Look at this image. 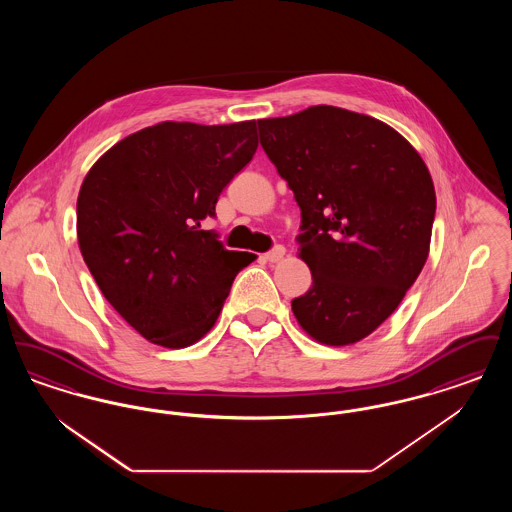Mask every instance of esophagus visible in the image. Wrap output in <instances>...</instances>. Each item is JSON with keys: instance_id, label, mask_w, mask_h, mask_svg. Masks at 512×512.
I'll list each match as a JSON object with an SVG mask.
<instances>
[{"instance_id": "34e87169", "label": "esophagus", "mask_w": 512, "mask_h": 512, "mask_svg": "<svg viewBox=\"0 0 512 512\" xmlns=\"http://www.w3.org/2000/svg\"><path fill=\"white\" fill-rule=\"evenodd\" d=\"M284 255H286V249L282 245H276L272 251H268L265 259H267L268 263H278V261L284 259Z\"/></svg>"}]
</instances>
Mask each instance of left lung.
Listing matches in <instances>:
<instances>
[{
	"mask_svg": "<svg viewBox=\"0 0 512 512\" xmlns=\"http://www.w3.org/2000/svg\"><path fill=\"white\" fill-rule=\"evenodd\" d=\"M261 146L301 209L297 257L313 276L292 301L322 345L370 336L424 267L436 190L418 151L390 124L332 105L259 119Z\"/></svg>",
	"mask_w": 512,
	"mask_h": 512,
	"instance_id": "obj_1",
	"label": "left lung"
}]
</instances>
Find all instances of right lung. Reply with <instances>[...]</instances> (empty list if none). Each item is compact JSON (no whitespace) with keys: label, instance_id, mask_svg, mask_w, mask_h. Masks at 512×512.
<instances>
[{"label":"right lung","instance_id":"add662e5","mask_svg":"<svg viewBox=\"0 0 512 512\" xmlns=\"http://www.w3.org/2000/svg\"><path fill=\"white\" fill-rule=\"evenodd\" d=\"M255 121H165L107 149L76 199L80 253L113 309L147 341L182 349L217 322L255 257L224 249L203 220L253 159Z\"/></svg>","mask_w":512,"mask_h":512}]
</instances>
